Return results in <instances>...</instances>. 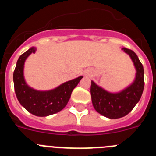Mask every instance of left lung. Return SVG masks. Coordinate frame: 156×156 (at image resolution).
Segmentation results:
<instances>
[{
  "mask_svg": "<svg viewBox=\"0 0 156 156\" xmlns=\"http://www.w3.org/2000/svg\"><path fill=\"white\" fill-rule=\"evenodd\" d=\"M128 54L136 69V77L131 85L119 93H110L91 81L90 94L94 108L101 115L109 119H119L127 115L137 105L144 87V68L138 57L132 50L122 49Z\"/></svg>",
  "mask_w": 156,
  "mask_h": 156,
  "instance_id": "1",
  "label": "left lung"
}]
</instances>
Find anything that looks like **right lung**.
I'll return each instance as SVG.
<instances>
[{"label":"right lung","instance_id":"1","mask_svg":"<svg viewBox=\"0 0 156 156\" xmlns=\"http://www.w3.org/2000/svg\"><path fill=\"white\" fill-rule=\"evenodd\" d=\"M36 48H31L18 59L13 73V81L16 97L19 103L29 112L37 116H48L57 113L66 107L72 91L79 83L83 76L66 82L53 90L40 91L27 84L23 76L26 59L30 54L35 53Z\"/></svg>","mask_w":156,"mask_h":156}]
</instances>
